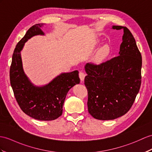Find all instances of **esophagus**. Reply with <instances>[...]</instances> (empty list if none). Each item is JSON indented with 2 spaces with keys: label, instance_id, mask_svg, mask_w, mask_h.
<instances>
[{
  "label": "esophagus",
  "instance_id": "obj_1",
  "mask_svg": "<svg viewBox=\"0 0 152 152\" xmlns=\"http://www.w3.org/2000/svg\"><path fill=\"white\" fill-rule=\"evenodd\" d=\"M79 78H80V80L81 81H83L84 79L85 76H86V75H85V73H83V72H80L79 73Z\"/></svg>",
  "mask_w": 152,
  "mask_h": 152
}]
</instances>
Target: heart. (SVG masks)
<instances>
[{
  "mask_svg": "<svg viewBox=\"0 0 152 152\" xmlns=\"http://www.w3.org/2000/svg\"><path fill=\"white\" fill-rule=\"evenodd\" d=\"M110 53V48L108 46H102L98 51L95 58V61L97 63L102 62L107 57Z\"/></svg>",
  "mask_w": 152,
  "mask_h": 152,
  "instance_id": "heart-1",
  "label": "heart"
}]
</instances>
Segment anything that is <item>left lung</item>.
I'll return each mask as SVG.
<instances>
[{"label": "left lung", "instance_id": "obj_1", "mask_svg": "<svg viewBox=\"0 0 152 152\" xmlns=\"http://www.w3.org/2000/svg\"><path fill=\"white\" fill-rule=\"evenodd\" d=\"M123 29L119 55L100 64L87 63L84 84L88 112L96 119L113 120L131 108L141 84L142 57L130 31Z\"/></svg>", "mask_w": 152, "mask_h": 152}]
</instances>
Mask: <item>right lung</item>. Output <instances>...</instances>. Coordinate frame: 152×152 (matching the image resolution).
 Wrapping results in <instances>:
<instances>
[{
  "label": "right lung",
  "instance_id": "1",
  "mask_svg": "<svg viewBox=\"0 0 152 152\" xmlns=\"http://www.w3.org/2000/svg\"><path fill=\"white\" fill-rule=\"evenodd\" d=\"M37 24L29 28L15 48L10 66V83L20 109L29 117L40 121H52L62 113L65 99L69 89L80 83L77 70L62 73L43 86H34L24 73L20 51L25 42L35 35H44Z\"/></svg>",
  "mask_w": 152,
  "mask_h": 152
}]
</instances>
